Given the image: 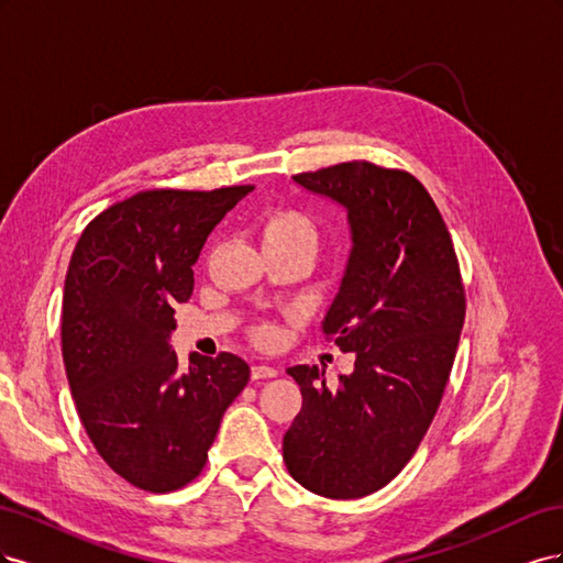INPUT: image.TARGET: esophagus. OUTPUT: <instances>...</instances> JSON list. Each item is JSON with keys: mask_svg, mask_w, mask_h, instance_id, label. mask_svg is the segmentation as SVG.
Here are the masks:
<instances>
[{"mask_svg": "<svg viewBox=\"0 0 563 563\" xmlns=\"http://www.w3.org/2000/svg\"><path fill=\"white\" fill-rule=\"evenodd\" d=\"M277 376V368H272L267 364H255L251 368V378L253 380H265V378H275Z\"/></svg>", "mask_w": 563, "mask_h": 563, "instance_id": "34e87169", "label": "esophagus"}]
</instances>
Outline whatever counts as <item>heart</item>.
Instances as JSON below:
<instances>
[{
  "instance_id": "obj_1",
  "label": "heart",
  "mask_w": 563,
  "mask_h": 563,
  "mask_svg": "<svg viewBox=\"0 0 563 563\" xmlns=\"http://www.w3.org/2000/svg\"><path fill=\"white\" fill-rule=\"evenodd\" d=\"M261 240H263V249L265 246H302V249L314 251L317 228L302 211L275 209L263 218ZM261 335H265V331Z\"/></svg>"
}]
</instances>
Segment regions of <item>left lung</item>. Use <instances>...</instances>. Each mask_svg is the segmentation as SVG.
I'll list each match as a JSON object with an SVG mask.
<instances>
[{
    "instance_id": "left-lung-1",
    "label": "left lung",
    "mask_w": 563,
    "mask_h": 563,
    "mask_svg": "<svg viewBox=\"0 0 563 563\" xmlns=\"http://www.w3.org/2000/svg\"><path fill=\"white\" fill-rule=\"evenodd\" d=\"M294 180L347 211L352 251L321 329L354 352V371L327 385L317 366L288 368L302 406L284 463L317 496L364 498L395 479L434 420L465 288L444 218L408 172L345 162Z\"/></svg>"
}]
</instances>
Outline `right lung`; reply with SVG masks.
Wrapping results in <instances>:
<instances>
[{"label":"right lung","instance_id":"1","mask_svg":"<svg viewBox=\"0 0 563 563\" xmlns=\"http://www.w3.org/2000/svg\"><path fill=\"white\" fill-rule=\"evenodd\" d=\"M253 185L145 190L81 232L65 275L60 343L79 420L106 463L150 493L190 484L251 368L236 354L172 350L176 302L211 230Z\"/></svg>","mask_w":563,"mask_h":563}]
</instances>
